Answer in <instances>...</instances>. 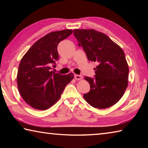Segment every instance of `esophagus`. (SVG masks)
Instances as JSON below:
<instances>
[{
    "label": "esophagus",
    "instance_id": "34e87169",
    "mask_svg": "<svg viewBox=\"0 0 148 148\" xmlns=\"http://www.w3.org/2000/svg\"><path fill=\"white\" fill-rule=\"evenodd\" d=\"M74 78L76 79V80H80V79H82V75H78V74H75L74 75Z\"/></svg>",
    "mask_w": 148,
    "mask_h": 148
}]
</instances>
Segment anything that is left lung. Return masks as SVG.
Here are the masks:
<instances>
[{
	"instance_id": "obj_1",
	"label": "left lung",
	"mask_w": 148,
	"mask_h": 148,
	"mask_svg": "<svg viewBox=\"0 0 148 148\" xmlns=\"http://www.w3.org/2000/svg\"><path fill=\"white\" fill-rule=\"evenodd\" d=\"M74 35L87 59L99 64L94 69V77L85 76L90 91L84 95V98L96 108L113 106L128 86L129 66L124 51L106 34L94 29H74Z\"/></svg>"
}]
</instances>
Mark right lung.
<instances>
[{
    "instance_id": "obj_1",
    "label": "right lung",
    "mask_w": 148,
    "mask_h": 148,
    "mask_svg": "<svg viewBox=\"0 0 148 148\" xmlns=\"http://www.w3.org/2000/svg\"><path fill=\"white\" fill-rule=\"evenodd\" d=\"M72 33L69 29L50 32L35 42L21 60L17 87L24 101L35 109L53 106L74 78L72 73L61 75L51 71L59 59L57 46Z\"/></svg>"
}]
</instances>
